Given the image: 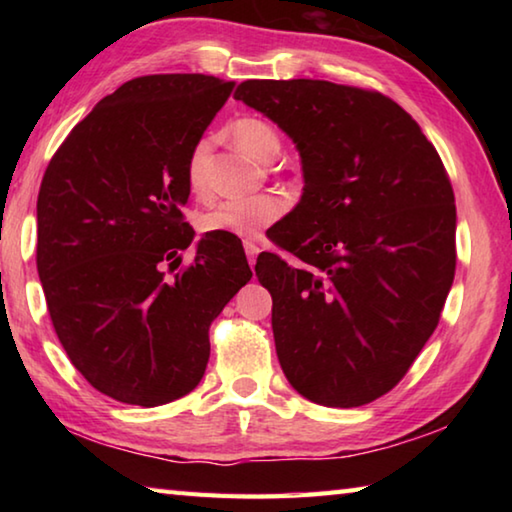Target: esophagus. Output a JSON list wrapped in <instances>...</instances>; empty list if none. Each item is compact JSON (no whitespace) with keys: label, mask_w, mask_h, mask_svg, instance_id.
<instances>
[{"label":"esophagus","mask_w":512,"mask_h":512,"mask_svg":"<svg viewBox=\"0 0 512 512\" xmlns=\"http://www.w3.org/2000/svg\"><path fill=\"white\" fill-rule=\"evenodd\" d=\"M244 248H246L248 262H250V266H253V264H255V257L259 255V246L253 244V241H244Z\"/></svg>","instance_id":"1"}]
</instances>
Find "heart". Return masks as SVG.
Here are the masks:
<instances>
[{
  "label": "heart",
  "mask_w": 512,
  "mask_h": 512,
  "mask_svg": "<svg viewBox=\"0 0 512 512\" xmlns=\"http://www.w3.org/2000/svg\"><path fill=\"white\" fill-rule=\"evenodd\" d=\"M230 137L239 151H244L257 162H273L280 153V137L275 128L264 119L241 117L230 126ZM207 151L210 144L196 142L187 158V185L196 196L207 192ZM284 212L282 198L273 194H257L248 198L223 201L201 216V230L207 235L228 232L232 237H255L259 230L277 221Z\"/></svg>",
  "instance_id": "heart-1"
}]
</instances>
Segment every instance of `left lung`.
Segmentation results:
<instances>
[{"mask_svg":"<svg viewBox=\"0 0 512 512\" xmlns=\"http://www.w3.org/2000/svg\"><path fill=\"white\" fill-rule=\"evenodd\" d=\"M300 153V203L255 273L273 298V339L307 400L352 409L400 381L438 325L456 271V205L440 155L379 92L329 81H244Z\"/></svg>","mask_w":512,"mask_h":512,"instance_id":"obj_1","label":"left lung"}]
</instances>
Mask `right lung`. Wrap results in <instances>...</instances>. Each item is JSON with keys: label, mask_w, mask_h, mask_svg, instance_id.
I'll list each match as a JSON object with an SVG mask.
<instances>
[{"label": "right lung", "mask_w": 512, "mask_h": 512, "mask_svg": "<svg viewBox=\"0 0 512 512\" xmlns=\"http://www.w3.org/2000/svg\"><path fill=\"white\" fill-rule=\"evenodd\" d=\"M232 81L140 76L103 97L67 135L38 194V275L60 343L99 393L144 409L192 393L210 325L253 277L228 232L183 250L187 158ZM172 275L169 276L168 273Z\"/></svg>", "instance_id": "obj_1"}]
</instances>
